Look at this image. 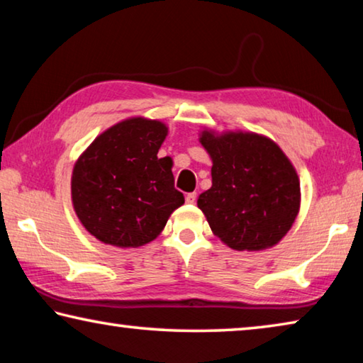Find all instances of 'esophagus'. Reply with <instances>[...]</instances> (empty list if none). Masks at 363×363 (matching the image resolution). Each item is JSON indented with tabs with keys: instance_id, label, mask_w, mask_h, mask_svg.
I'll use <instances>...</instances> for the list:
<instances>
[{
	"instance_id": "esophagus-1",
	"label": "esophagus",
	"mask_w": 363,
	"mask_h": 363,
	"mask_svg": "<svg viewBox=\"0 0 363 363\" xmlns=\"http://www.w3.org/2000/svg\"><path fill=\"white\" fill-rule=\"evenodd\" d=\"M186 201H187V203H190V205H194L195 201H196V194H195V192L187 194V195H186Z\"/></svg>"
}]
</instances>
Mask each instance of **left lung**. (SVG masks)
Wrapping results in <instances>:
<instances>
[{"label":"left lung","instance_id":"1","mask_svg":"<svg viewBox=\"0 0 363 363\" xmlns=\"http://www.w3.org/2000/svg\"><path fill=\"white\" fill-rule=\"evenodd\" d=\"M213 186L196 205L213 233L237 251L277 245L296 219L301 187L296 169L272 139L256 133L201 131Z\"/></svg>","mask_w":363,"mask_h":363}]
</instances>
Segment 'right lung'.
<instances>
[{
    "label": "right lung",
    "instance_id": "add662e5",
    "mask_svg": "<svg viewBox=\"0 0 363 363\" xmlns=\"http://www.w3.org/2000/svg\"><path fill=\"white\" fill-rule=\"evenodd\" d=\"M168 136L158 120L133 116L99 134L77 160L72 203L84 229L118 248H138L164 229L184 195L173 160L157 153Z\"/></svg>",
    "mask_w": 363,
    "mask_h": 363
}]
</instances>
